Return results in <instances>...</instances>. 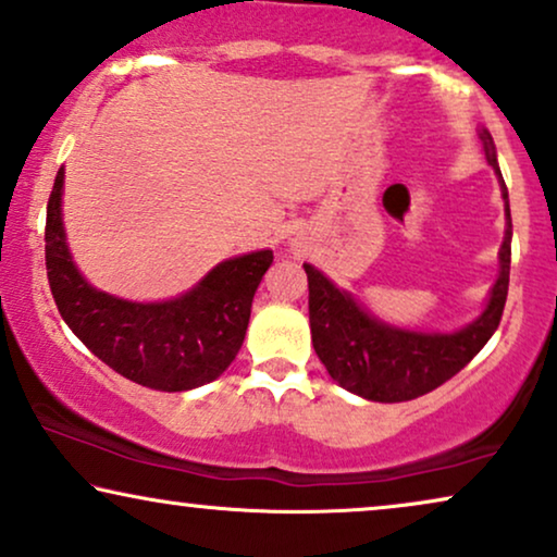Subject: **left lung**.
I'll return each instance as SVG.
<instances>
[{
	"label": "left lung",
	"mask_w": 557,
	"mask_h": 557,
	"mask_svg": "<svg viewBox=\"0 0 557 557\" xmlns=\"http://www.w3.org/2000/svg\"><path fill=\"white\" fill-rule=\"evenodd\" d=\"M483 153L502 184L507 233L499 250V278L491 288L488 305L479 320L458 332H414L379 322L366 312L348 292L305 263L309 281V327L314 352L327 373L350 394L368 401H409L443 386L460 368L471 363L475 352L499 327L509 292L511 263V212L496 148L488 129H481Z\"/></svg>",
	"instance_id": "obj_1"
}]
</instances>
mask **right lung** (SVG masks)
Here are the masks:
<instances>
[{"label": "right lung", "mask_w": 557, "mask_h": 557, "mask_svg": "<svg viewBox=\"0 0 557 557\" xmlns=\"http://www.w3.org/2000/svg\"><path fill=\"white\" fill-rule=\"evenodd\" d=\"M61 194L63 169L48 199L46 269L58 312L78 341L112 371L156 392H189L225 373L245 341L252 296L273 252L230 258L176 299H117L97 292L71 261Z\"/></svg>", "instance_id": "1"}]
</instances>
